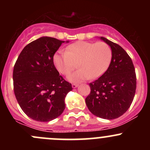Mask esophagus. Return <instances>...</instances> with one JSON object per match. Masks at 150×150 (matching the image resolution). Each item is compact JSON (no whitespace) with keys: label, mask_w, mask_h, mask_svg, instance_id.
Here are the masks:
<instances>
[{"label":"esophagus","mask_w":150,"mask_h":150,"mask_svg":"<svg viewBox=\"0 0 150 150\" xmlns=\"http://www.w3.org/2000/svg\"><path fill=\"white\" fill-rule=\"evenodd\" d=\"M78 86V84H77V83H73V84H72V87L73 88H77Z\"/></svg>","instance_id":"1"}]
</instances>
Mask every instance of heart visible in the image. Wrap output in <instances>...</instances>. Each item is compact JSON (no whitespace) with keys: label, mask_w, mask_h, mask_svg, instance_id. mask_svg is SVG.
Segmentation results:
<instances>
[{"label":"heart","mask_w":150,"mask_h":150,"mask_svg":"<svg viewBox=\"0 0 150 150\" xmlns=\"http://www.w3.org/2000/svg\"><path fill=\"white\" fill-rule=\"evenodd\" d=\"M112 59L111 47L104 42L77 41L66 48L64 52L56 53L53 61L57 70L68 75L78 63L80 68L69 75L68 81L80 83L99 78L107 70Z\"/></svg>","instance_id":"b5f03b06"}]
</instances>
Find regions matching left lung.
Returning <instances> with one entry per match:
<instances>
[{
  "label": "left lung",
  "instance_id": "1",
  "mask_svg": "<svg viewBox=\"0 0 150 150\" xmlns=\"http://www.w3.org/2000/svg\"><path fill=\"white\" fill-rule=\"evenodd\" d=\"M112 51V59L107 70L89 83L91 93L86 103L97 117L112 120L122 115L131 106L137 88L135 68L126 51L118 44L100 38Z\"/></svg>",
  "mask_w": 150,
  "mask_h": 150
}]
</instances>
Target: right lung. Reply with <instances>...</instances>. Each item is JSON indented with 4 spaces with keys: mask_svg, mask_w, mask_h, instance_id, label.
Masks as SVG:
<instances>
[{
    "mask_svg": "<svg viewBox=\"0 0 150 150\" xmlns=\"http://www.w3.org/2000/svg\"><path fill=\"white\" fill-rule=\"evenodd\" d=\"M64 42L54 38H40L23 48L13 67L16 100L24 112L36 121L48 122L59 117L65 109L67 94L72 90L53 61Z\"/></svg>",
    "mask_w": 150,
    "mask_h": 150,
    "instance_id": "1",
    "label": "right lung"
}]
</instances>
